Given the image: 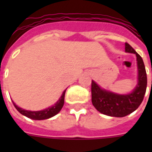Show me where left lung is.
<instances>
[{"instance_id": "obj_1", "label": "left lung", "mask_w": 152, "mask_h": 152, "mask_svg": "<svg viewBox=\"0 0 152 152\" xmlns=\"http://www.w3.org/2000/svg\"><path fill=\"white\" fill-rule=\"evenodd\" d=\"M125 51L135 53L138 68V83L128 95H118L102 89L95 81H91V101L100 113L110 117L122 118L137 110L144 99L147 88V73L142 57L129 44L125 42Z\"/></svg>"}]
</instances>
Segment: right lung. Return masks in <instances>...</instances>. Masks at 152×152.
<instances>
[{
	"label": "right lung",
	"instance_id": "obj_1",
	"mask_svg": "<svg viewBox=\"0 0 152 152\" xmlns=\"http://www.w3.org/2000/svg\"><path fill=\"white\" fill-rule=\"evenodd\" d=\"M66 90L64 91V92L59 99V100L56 102L53 106H50L47 109H45L43 110L40 111H31V110H25L23 109L20 108L18 106H16L14 102L13 105L15 107V109L20 112L21 114L26 116L27 118L33 119V120H44V119H48L50 118L56 114L59 113L61 108L63 107L64 102V95H65Z\"/></svg>",
	"mask_w": 152,
	"mask_h": 152
}]
</instances>
